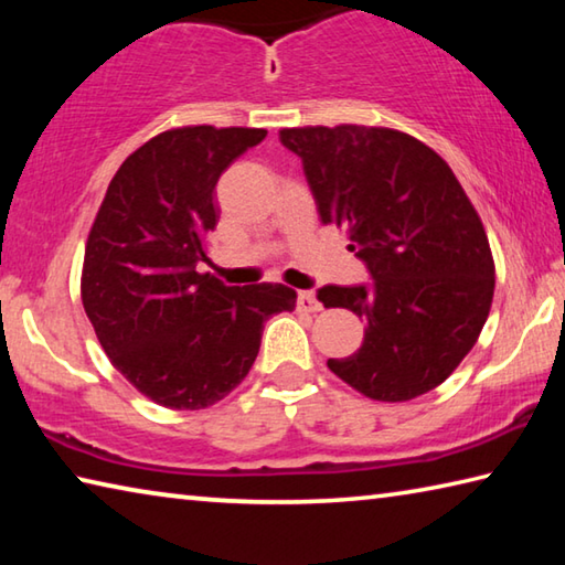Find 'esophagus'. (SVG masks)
<instances>
[{
    "label": "esophagus",
    "instance_id": "1",
    "mask_svg": "<svg viewBox=\"0 0 565 565\" xmlns=\"http://www.w3.org/2000/svg\"><path fill=\"white\" fill-rule=\"evenodd\" d=\"M296 303H299V309H303V311H321V303L317 301V296H313L311 291H299V296H296Z\"/></svg>",
    "mask_w": 565,
    "mask_h": 565
}]
</instances>
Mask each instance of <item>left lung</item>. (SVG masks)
I'll return each instance as SVG.
<instances>
[{
    "label": "left lung",
    "mask_w": 565,
    "mask_h": 565,
    "mask_svg": "<svg viewBox=\"0 0 565 565\" xmlns=\"http://www.w3.org/2000/svg\"><path fill=\"white\" fill-rule=\"evenodd\" d=\"M279 139L301 159L321 224L347 232L371 279L317 291L366 323L361 349L329 369L376 401L444 384L473 349L495 286L489 238L454 171L394 129L341 124Z\"/></svg>",
    "instance_id": "8db88e82"
}]
</instances>
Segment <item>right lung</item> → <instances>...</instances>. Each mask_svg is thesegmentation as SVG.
I'll return each instance as SVG.
<instances>
[{"mask_svg": "<svg viewBox=\"0 0 565 565\" xmlns=\"http://www.w3.org/2000/svg\"><path fill=\"white\" fill-rule=\"evenodd\" d=\"M264 129L184 127L124 161L84 252L82 303L102 349L159 406L196 411L242 384L264 321L291 311L284 284L226 286L199 274L218 222L216 181Z\"/></svg>", "mask_w": 565, "mask_h": 565, "instance_id": "right-lung-1", "label": "right lung"}]
</instances>
